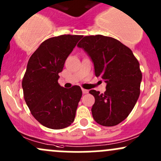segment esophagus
Instances as JSON below:
<instances>
[{"label":"esophagus","mask_w":161,"mask_h":161,"mask_svg":"<svg viewBox=\"0 0 161 161\" xmlns=\"http://www.w3.org/2000/svg\"><path fill=\"white\" fill-rule=\"evenodd\" d=\"M82 92H83V94H87V93H88V91H87V90L84 89V88H82Z\"/></svg>","instance_id":"34e87169"}]
</instances>
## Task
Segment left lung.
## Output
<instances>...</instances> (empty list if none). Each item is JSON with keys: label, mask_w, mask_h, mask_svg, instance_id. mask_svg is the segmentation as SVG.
<instances>
[{"label": "left lung", "mask_w": 161, "mask_h": 161, "mask_svg": "<svg viewBox=\"0 0 161 161\" xmlns=\"http://www.w3.org/2000/svg\"><path fill=\"white\" fill-rule=\"evenodd\" d=\"M77 46L91 58L96 77L107 84L103 94L89 92L95 98L91 109L94 120L105 127L117 125L128 117L140 96L139 62L129 47L113 37L85 36Z\"/></svg>", "instance_id": "obj_1"}]
</instances>
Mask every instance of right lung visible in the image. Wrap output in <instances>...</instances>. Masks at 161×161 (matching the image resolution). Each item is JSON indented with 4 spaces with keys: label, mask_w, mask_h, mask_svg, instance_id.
<instances>
[{
    "label": "right lung",
    "mask_w": 161,
    "mask_h": 161,
    "mask_svg": "<svg viewBox=\"0 0 161 161\" xmlns=\"http://www.w3.org/2000/svg\"><path fill=\"white\" fill-rule=\"evenodd\" d=\"M83 37L64 35L44 41L28 60L22 80L24 97L34 118L44 127L59 130L75 118L82 96L79 86L64 88L58 84L65 60Z\"/></svg>",
    "instance_id": "add662e5"
}]
</instances>
